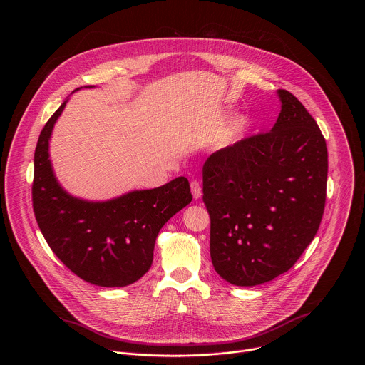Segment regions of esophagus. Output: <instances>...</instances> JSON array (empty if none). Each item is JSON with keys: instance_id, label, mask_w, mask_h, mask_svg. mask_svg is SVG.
<instances>
[{"instance_id": "obj_1", "label": "esophagus", "mask_w": 365, "mask_h": 365, "mask_svg": "<svg viewBox=\"0 0 365 365\" xmlns=\"http://www.w3.org/2000/svg\"><path fill=\"white\" fill-rule=\"evenodd\" d=\"M191 192H192V197L195 200H200L202 197V187H201V182L198 181H192L191 182Z\"/></svg>"}]
</instances>
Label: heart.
I'll use <instances>...</instances> for the list:
<instances>
[{
    "instance_id": "obj_1",
    "label": "heart",
    "mask_w": 365,
    "mask_h": 365,
    "mask_svg": "<svg viewBox=\"0 0 365 365\" xmlns=\"http://www.w3.org/2000/svg\"><path fill=\"white\" fill-rule=\"evenodd\" d=\"M246 126H247V123H246V120L245 119H237V120H235V123H233V126H232V135H242L243 132H245V129H246Z\"/></svg>"
}]
</instances>
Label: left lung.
<instances>
[{
  "instance_id": "8db88e82",
  "label": "left lung",
  "mask_w": 365,
  "mask_h": 365,
  "mask_svg": "<svg viewBox=\"0 0 365 365\" xmlns=\"http://www.w3.org/2000/svg\"><path fill=\"white\" fill-rule=\"evenodd\" d=\"M272 129L212 153L204 163L210 259L237 287L287 272L312 242L324 209L327 148L307 108L277 91Z\"/></svg>"
}]
</instances>
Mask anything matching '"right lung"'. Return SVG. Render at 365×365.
Wrapping results in <instances>:
<instances>
[{"label": "right lung", "mask_w": 365, "mask_h": 365, "mask_svg": "<svg viewBox=\"0 0 365 365\" xmlns=\"http://www.w3.org/2000/svg\"><path fill=\"white\" fill-rule=\"evenodd\" d=\"M67 101L53 113L36 145L32 187L36 222L53 253L77 277L98 287H126L152 267L160 229L192 201L190 182L177 177L153 190H135L108 201L68 194L49 158L53 128Z\"/></svg>", "instance_id": "right-lung-1"}]
</instances>
